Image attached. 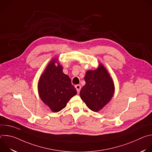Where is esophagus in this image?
I'll use <instances>...</instances> for the list:
<instances>
[{
    "label": "esophagus",
    "instance_id": "esophagus-1",
    "mask_svg": "<svg viewBox=\"0 0 152 152\" xmlns=\"http://www.w3.org/2000/svg\"><path fill=\"white\" fill-rule=\"evenodd\" d=\"M75 88H76V90H77V93H79L80 90V88H81V86H80V85H75Z\"/></svg>",
    "mask_w": 152,
    "mask_h": 152
}]
</instances>
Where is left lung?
Here are the masks:
<instances>
[{"mask_svg": "<svg viewBox=\"0 0 152 152\" xmlns=\"http://www.w3.org/2000/svg\"><path fill=\"white\" fill-rule=\"evenodd\" d=\"M84 79L86 83L80 90V96L89 109L97 112L113 97V80L102 64L96 70L86 72Z\"/></svg>", "mask_w": 152, "mask_h": 152, "instance_id": "obj_1", "label": "left lung"}]
</instances>
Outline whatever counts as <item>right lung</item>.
I'll use <instances>...</instances> for the list:
<instances>
[{"label":"right lung","instance_id":"obj_1","mask_svg":"<svg viewBox=\"0 0 152 152\" xmlns=\"http://www.w3.org/2000/svg\"><path fill=\"white\" fill-rule=\"evenodd\" d=\"M56 62V59L50 62L38 85L41 99L54 113L64 109L69 100L77 94L70 78L62 72L59 64L55 66Z\"/></svg>","mask_w":152,"mask_h":152}]
</instances>
